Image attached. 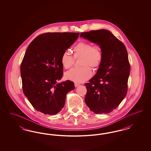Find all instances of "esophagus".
I'll return each instance as SVG.
<instances>
[{
  "mask_svg": "<svg viewBox=\"0 0 151 151\" xmlns=\"http://www.w3.org/2000/svg\"><path fill=\"white\" fill-rule=\"evenodd\" d=\"M80 86V84H78V83H75V87H78V86Z\"/></svg>",
  "mask_w": 151,
  "mask_h": 151,
  "instance_id": "esophagus-1",
  "label": "esophagus"
}]
</instances>
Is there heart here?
<instances>
[{
	"label": "heart",
	"mask_w": 151,
	"mask_h": 151,
	"mask_svg": "<svg viewBox=\"0 0 151 151\" xmlns=\"http://www.w3.org/2000/svg\"><path fill=\"white\" fill-rule=\"evenodd\" d=\"M75 58L81 57L80 68H73L66 72L65 77L77 83H82L89 79L92 75V71L89 66L97 68L100 66L102 60V54L100 48L92 46L87 42H80L73 48ZM61 65L65 69L71 68L74 63V58L67 51L64 52L60 58Z\"/></svg>",
	"instance_id": "b5f03b06"
}]
</instances>
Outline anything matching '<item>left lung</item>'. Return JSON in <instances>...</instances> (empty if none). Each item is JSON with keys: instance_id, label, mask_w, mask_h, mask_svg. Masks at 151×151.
Returning a JSON list of instances; mask_svg holds the SVG:
<instances>
[{"instance_id": "obj_1", "label": "left lung", "mask_w": 151, "mask_h": 151, "mask_svg": "<svg viewBox=\"0 0 151 151\" xmlns=\"http://www.w3.org/2000/svg\"><path fill=\"white\" fill-rule=\"evenodd\" d=\"M80 37L100 47L102 60L96 75L85 84V102L95 114H108L118 106L126 96L130 72L124 45L106 29L91 30Z\"/></svg>"}]
</instances>
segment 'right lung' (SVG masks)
I'll return each mask as SVG.
<instances>
[{"label": "right lung", "mask_w": 151, "mask_h": 151, "mask_svg": "<svg viewBox=\"0 0 151 151\" xmlns=\"http://www.w3.org/2000/svg\"><path fill=\"white\" fill-rule=\"evenodd\" d=\"M79 33H46L29 44L20 72L24 95L33 108L45 114L55 115L65 106L66 95L75 88L62 78V54L79 37Z\"/></svg>", "instance_id": "right-lung-1"}]
</instances>
